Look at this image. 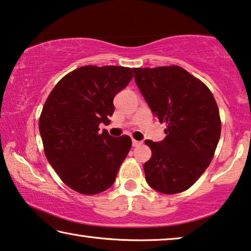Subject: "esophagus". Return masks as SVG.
<instances>
[{
  "instance_id": "1",
  "label": "esophagus",
  "mask_w": 251,
  "mask_h": 251,
  "mask_svg": "<svg viewBox=\"0 0 251 251\" xmlns=\"http://www.w3.org/2000/svg\"><path fill=\"white\" fill-rule=\"evenodd\" d=\"M142 145L141 141H138V140H134V139H132V146L133 147H138V146Z\"/></svg>"
}]
</instances>
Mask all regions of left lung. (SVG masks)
<instances>
[{"mask_svg":"<svg viewBox=\"0 0 251 251\" xmlns=\"http://www.w3.org/2000/svg\"><path fill=\"white\" fill-rule=\"evenodd\" d=\"M134 80L152 114L167 126L163 141H145L151 149L144 165L146 180L164 194L186 191L209 167L221 134L214 96L176 65L134 68Z\"/></svg>","mask_w":251,"mask_h":251,"instance_id":"obj_1","label":"left lung"}]
</instances>
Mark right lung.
Returning <instances> with one entry per match:
<instances>
[{"label": "right lung", "instance_id": "obj_1", "mask_svg": "<svg viewBox=\"0 0 251 251\" xmlns=\"http://www.w3.org/2000/svg\"><path fill=\"white\" fill-rule=\"evenodd\" d=\"M134 68L93 65L65 75L50 92L39 118L44 151L60 179L84 195L112 186L131 139L114 138L100 123L110 122L113 99L128 85Z\"/></svg>", "mask_w": 251, "mask_h": 251}]
</instances>
